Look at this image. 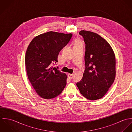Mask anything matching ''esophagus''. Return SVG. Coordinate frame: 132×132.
Here are the masks:
<instances>
[{"instance_id": "esophagus-1", "label": "esophagus", "mask_w": 132, "mask_h": 132, "mask_svg": "<svg viewBox=\"0 0 132 132\" xmlns=\"http://www.w3.org/2000/svg\"><path fill=\"white\" fill-rule=\"evenodd\" d=\"M68 77L69 79H72L73 78V74H70L69 73L68 75Z\"/></svg>"}]
</instances>
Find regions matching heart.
Wrapping results in <instances>:
<instances>
[{
  "instance_id": "b5f03b06",
  "label": "heart",
  "mask_w": 132,
  "mask_h": 132,
  "mask_svg": "<svg viewBox=\"0 0 132 132\" xmlns=\"http://www.w3.org/2000/svg\"><path fill=\"white\" fill-rule=\"evenodd\" d=\"M81 44V41H80L79 40V39H77V40L75 41V45H76V44Z\"/></svg>"
}]
</instances>
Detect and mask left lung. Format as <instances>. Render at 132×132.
Wrapping results in <instances>:
<instances>
[{"label":"left lung","instance_id":"left-lung-1","mask_svg":"<svg viewBox=\"0 0 132 132\" xmlns=\"http://www.w3.org/2000/svg\"><path fill=\"white\" fill-rule=\"evenodd\" d=\"M79 34L86 44V69L77 86L85 98L99 100L106 93L115 79V55L109 43L97 34L82 30Z\"/></svg>","mask_w":132,"mask_h":132}]
</instances>
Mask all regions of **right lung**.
Wrapping results in <instances>:
<instances>
[{
  "mask_svg": "<svg viewBox=\"0 0 132 132\" xmlns=\"http://www.w3.org/2000/svg\"><path fill=\"white\" fill-rule=\"evenodd\" d=\"M72 34L48 31L35 37L27 47L25 64L28 79L36 93L50 100L59 94L66 85L67 76L52 63L57 62L60 51Z\"/></svg>",
  "mask_w": 132,
  "mask_h": 132,
  "instance_id": "obj_1",
  "label": "right lung"
}]
</instances>
